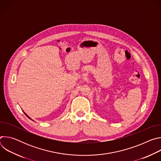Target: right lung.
Listing matches in <instances>:
<instances>
[{
  "instance_id": "right-lung-1",
  "label": "right lung",
  "mask_w": 161,
  "mask_h": 161,
  "mask_svg": "<svg viewBox=\"0 0 161 161\" xmlns=\"http://www.w3.org/2000/svg\"><path fill=\"white\" fill-rule=\"evenodd\" d=\"M24 113H25V114H26V115H27V117H28V118H29V119H31V118H30V117H29V116H28V115H27V114H26V113H25V112H24ZM31 120H32V119H31Z\"/></svg>"
}]
</instances>
